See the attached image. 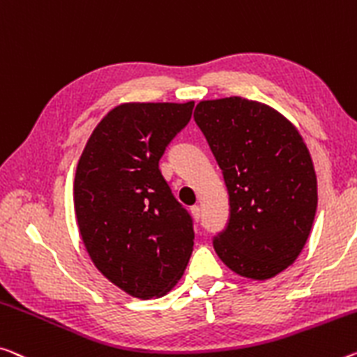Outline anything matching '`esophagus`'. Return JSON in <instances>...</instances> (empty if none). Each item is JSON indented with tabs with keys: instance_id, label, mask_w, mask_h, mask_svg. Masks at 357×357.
<instances>
[{
	"instance_id": "obj_1",
	"label": "esophagus",
	"mask_w": 357,
	"mask_h": 357,
	"mask_svg": "<svg viewBox=\"0 0 357 357\" xmlns=\"http://www.w3.org/2000/svg\"><path fill=\"white\" fill-rule=\"evenodd\" d=\"M190 213H192V216H194L195 220H200V218H202V209H200L199 205L192 206V208H190Z\"/></svg>"
}]
</instances>
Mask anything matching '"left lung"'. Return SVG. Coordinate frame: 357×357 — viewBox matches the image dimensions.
I'll use <instances>...</instances> for the list:
<instances>
[{"label":"left lung","mask_w":357,"mask_h":357,"mask_svg":"<svg viewBox=\"0 0 357 357\" xmlns=\"http://www.w3.org/2000/svg\"><path fill=\"white\" fill-rule=\"evenodd\" d=\"M194 119L229 192V220L214 250L246 278L278 275L303 250L318 206L301 133L270 106L240 97L200 101Z\"/></svg>","instance_id":"8db88e82"}]
</instances>
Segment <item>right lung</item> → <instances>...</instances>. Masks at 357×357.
I'll use <instances>...</instances> for the list:
<instances>
[{
    "instance_id": "add662e5",
    "label": "right lung",
    "mask_w": 357,
    "mask_h": 357,
    "mask_svg": "<svg viewBox=\"0 0 357 357\" xmlns=\"http://www.w3.org/2000/svg\"><path fill=\"white\" fill-rule=\"evenodd\" d=\"M189 103H132L107 112L79 158L75 209L97 268L138 298L163 296L194 250V219L158 160L188 126Z\"/></svg>"
}]
</instances>
